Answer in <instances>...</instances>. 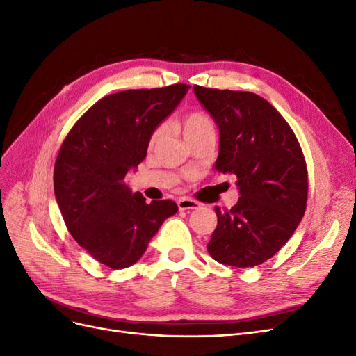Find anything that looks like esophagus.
Wrapping results in <instances>:
<instances>
[{"label":"esophagus","instance_id":"34e87169","mask_svg":"<svg viewBox=\"0 0 356 356\" xmlns=\"http://www.w3.org/2000/svg\"><path fill=\"white\" fill-rule=\"evenodd\" d=\"M178 208L179 211H187V209H197L200 208V203L195 199H188V197H181L178 200Z\"/></svg>","mask_w":356,"mask_h":356}]
</instances>
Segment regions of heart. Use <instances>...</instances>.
<instances>
[{"instance_id": "1", "label": "heart", "mask_w": 356, "mask_h": 356, "mask_svg": "<svg viewBox=\"0 0 356 356\" xmlns=\"http://www.w3.org/2000/svg\"><path fill=\"white\" fill-rule=\"evenodd\" d=\"M182 134H184L186 139L190 143L191 139L199 138L204 134H215V124L212 118L203 111H191L184 118H182ZM166 126L160 124L154 129V132L149 136V147H154L161 138L165 136Z\"/></svg>"}]
</instances>
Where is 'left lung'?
<instances>
[{
	"label": "left lung",
	"mask_w": 356,
	"mask_h": 356,
	"mask_svg": "<svg viewBox=\"0 0 356 356\" xmlns=\"http://www.w3.org/2000/svg\"><path fill=\"white\" fill-rule=\"evenodd\" d=\"M220 129L215 169L238 178L241 197L218 217L207 245L215 261L254 267L296 232L307 203V166L298 139L273 105L251 92L193 86Z\"/></svg>",
	"instance_id": "obj_1"
}]
</instances>
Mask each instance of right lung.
<instances>
[{"mask_svg": "<svg viewBox=\"0 0 356 356\" xmlns=\"http://www.w3.org/2000/svg\"><path fill=\"white\" fill-rule=\"evenodd\" d=\"M188 84L106 95L86 111L63 139L53 186L68 232L96 261L126 268L145 252L174 200L147 203L124 177L147 156L149 136L188 92Z\"/></svg>", "mask_w": 356, "mask_h": 356, "instance_id": "add662e5", "label": "right lung"}]
</instances>
